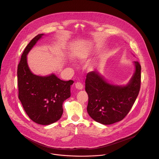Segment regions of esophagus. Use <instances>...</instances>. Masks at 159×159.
<instances>
[{"label":"esophagus","instance_id":"34e87169","mask_svg":"<svg viewBox=\"0 0 159 159\" xmlns=\"http://www.w3.org/2000/svg\"><path fill=\"white\" fill-rule=\"evenodd\" d=\"M75 87H76L77 89H79V90L82 89L83 87H84L83 84H82V83H80V82H77V83H75Z\"/></svg>","mask_w":159,"mask_h":159}]
</instances>
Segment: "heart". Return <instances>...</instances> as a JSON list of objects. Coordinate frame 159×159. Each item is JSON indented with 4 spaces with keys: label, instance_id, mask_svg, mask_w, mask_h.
Listing matches in <instances>:
<instances>
[{
    "label": "heart",
    "instance_id": "obj_1",
    "mask_svg": "<svg viewBox=\"0 0 159 159\" xmlns=\"http://www.w3.org/2000/svg\"><path fill=\"white\" fill-rule=\"evenodd\" d=\"M89 56V53L86 52H82L80 54V56H79V58L80 60L82 61H84V60H85L87 59V58Z\"/></svg>",
    "mask_w": 159,
    "mask_h": 159
}]
</instances>
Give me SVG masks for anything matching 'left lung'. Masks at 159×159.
<instances>
[{
  "instance_id": "1",
  "label": "left lung",
  "mask_w": 159,
  "mask_h": 159,
  "mask_svg": "<svg viewBox=\"0 0 159 159\" xmlns=\"http://www.w3.org/2000/svg\"><path fill=\"white\" fill-rule=\"evenodd\" d=\"M134 63L135 72L125 86L107 83L97 71L87 74V110L94 121L111 125L121 121L128 115L139 94L141 84V65L137 61Z\"/></svg>"
}]
</instances>
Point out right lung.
Wrapping results in <instances>:
<instances>
[{
	"label": "right lung",
	"instance_id": "1",
	"mask_svg": "<svg viewBox=\"0 0 159 159\" xmlns=\"http://www.w3.org/2000/svg\"><path fill=\"white\" fill-rule=\"evenodd\" d=\"M43 34L36 36L27 45L17 66L18 98L25 112L34 122L48 125L63 114V102L70 97L74 81H64L55 74L41 77L33 74L27 63V55Z\"/></svg>",
	"mask_w": 159,
	"mask_h": 159
}]
</instances>
